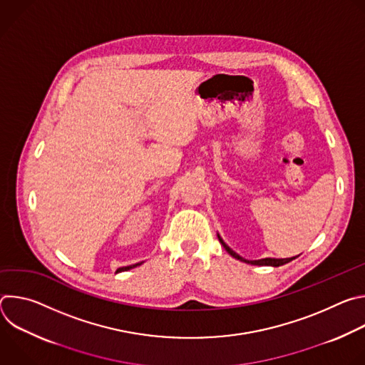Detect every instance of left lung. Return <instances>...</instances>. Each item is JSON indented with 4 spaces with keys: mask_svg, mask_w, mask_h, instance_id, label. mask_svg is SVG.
<instances>
[{
    "mask_svg": "<svg viewBox=\"0 0 365 365\" xmlns=\"http://www.w3.org/2000/svg\"><path fill=\"white\" fill-rule=\"evenodd\" d=\"M218 240H220V242L224 245V248H225L234 258L241 259V262L248 263V264H252V266H273V267H279V266H283V264L292 262L293 258H296V257H292V258H263V259H254V262H250V259H245V258L240 257L235 251H232V250L222 241V238H221L220 235H218Z\"/></svg>",
    "mask_w": 365,
    "mask_h": 365,
    "instance_id": "obj_1",
    "label": "left lung"
}]
</instances>
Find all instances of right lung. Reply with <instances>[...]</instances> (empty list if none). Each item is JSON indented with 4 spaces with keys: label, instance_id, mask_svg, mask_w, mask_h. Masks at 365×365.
Segmentation results:
<instances>
[{
    "label": "right lung",
    "instance_id": "obj_1",
    "mask_svg": "<svg viewBox=\"0 0 365 365\" xmlns=\"http://www.w3.org/2000/svg\"><path fill=\"white\" fill-rule=\"evenodd\" d=\"M141 263H137V264H133V266H127V267H120L115 273H120V272H127V270H130V269H134V267H137V266H140Z\"/></svg>",
    "mask_w": 365,
    "mask_h": 365
}]
</instances>
